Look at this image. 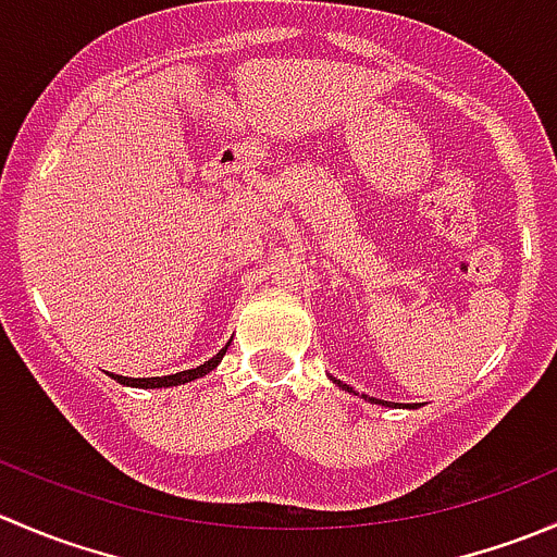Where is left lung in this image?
<instances>
[{
    "instance_id": "left-lung-1",
    "label": "left lung",
    "mask_w": 557,
    "mask_h": 557,
    "mask_svg": "<svg viewBox=\"0 0 557 557\" xmlns=\"http://www.w3.org/2000/svg\"><path fill=\"white\" fill-rule=\"evenodd\" d=\"M331 380H334V385H339L342 391H347V393H352V396H358V393L352 391L350 385H342L339 380H336V377H331ZM361 398H367V401H372V404H383V407H393V409L398 407V409H401V404H396V401H383V398H369V396H361ZM404 407H407V409H414V407H409V404H404Z\"/></svg>"
}]
</instances>
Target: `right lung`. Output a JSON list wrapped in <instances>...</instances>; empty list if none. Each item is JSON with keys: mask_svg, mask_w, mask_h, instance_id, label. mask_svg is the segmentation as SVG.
Here are the masks:
<instances>
[{"mask_svg": "<svg viewBox=\"0 0 557 557\" xmlns=\"http://www.w3.org/2000/svg\"><path fill=\"white\" fill-rule=\"evenodd\" d=\"M228 345H232V342H228ZM228 345L223 347V350L218 352V356H212L210 361L201 363V367L185 369V372H177V374H166V377H121V374H110V377L115 380V383H121V385H126V387H145V391H148V387L185 385V383H190V380H199V377H205V374H210L212 369H215L218 363L223 361V356H226Z\"/></svg>", "mask_w": 557, "mask_h": 557, "instance_id": "1", "label": "right lung"}]
</instances>
